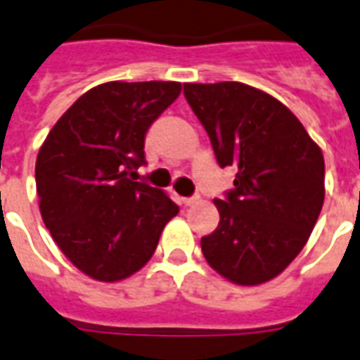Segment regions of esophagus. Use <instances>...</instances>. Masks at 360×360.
Wrapping results in <instances>:
<instances>
[{"label": "esophagus", "mask_w": 360, "mask_h": 360, "mask_svg": "<svg viewBox=\"0 0 360 360\" xmlns=\"http://www.w3.org/2000/svg\"><path fill=\"white\" fill-rule=\"evenodd\" d=\"M200 198L198 196H191V198H181V202H183V205H194V203L198 202Z\"/></svg>", "instance_id": "34e87169"}]
</instances>
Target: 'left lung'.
I'll return each mask as SVG.
<instances>
[{
    "label": "left lung",
    "mask_w": 360,
    "mask_h": 360,
    "mask_svg": "<svg viewBox=\"0 0 360 360\" xmlns=\"http://www.w3.org/2000/svg\"><path fill=\"white\" fill-rule=\"evenodd\" d=\"M220 168L237 169L219 228L202 237L207 263L239 285L278 276L307 245L325 200V160L301 121L240 82L185 84Z\"/></svg>",
    "instance_id": "left-lung-1"
}]
</instances>
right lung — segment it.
Returning <instances> with one entry per match:
<instances>
[{"label":"right lung","instance_id":"add662e5","mask_svg":"<svg viewBox=\"0 0 360 360\" xmlns=\"http://www.w3.org/2000/svg\"><path fill=\"white\" fill-rule=\"evenodd\" d=\"M179 93V82L101 84L59 117L39 149L44 226L91 278L117 282L140 271L179 213L166 192L136 181L146 132Z\"/></svg>","mask_w":360,"mask_h":360}]
</instances>
